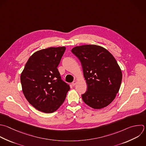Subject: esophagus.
Masks as SVG:
<instances>
[{"label": "esophagus", "instance_id": "1", "mask_svg": "<svg viewBox=\"0 0 146 146\" xmlns=\"http://www.w3.org/2000/svg\"><path fill=\"white\" fill-rule=\"evenodd\" d=\"M76 80H74V81L72 83V86H74L76 84Z\"/></svg>", "mask_w": 146, "mask_h": 146}]
</instances>
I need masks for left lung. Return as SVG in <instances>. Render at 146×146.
I'll use <instances>...</instances> for the list:
<instances>
[{"label": "left lung", "instance_id": "obj_1", "mask_svg": "<svg viewBox=\"0 0 146 146\" xmlns=\"http://www.w3.org/2000/svg\"><path fill=\"white\" fill-rule=\"evenodd\" d=\"M81 62L87 84L83 102L94 109L107 106L115 99L122 79L120 67L112 55L97 45L76 46L71 50Z\"/></svg>", "mask_w": 146, "mask_h": 146}]
</instances>
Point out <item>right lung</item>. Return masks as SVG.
Returning <instances> with one entry per match:
<instances>
[{"instance_id": "add662e5", "label": "right lung", "mask_w": 146, "mask_h": 146, "mask_svg": "<svg viewBox=\"0 0 146 146\" xmlns=\"http://www.w3.org/2000/svg\"><path fill=\"white\" fill-rule=\"evenodd\" d=\"M65 47H50L34 53L21 74L22 91L28 102L45 113L57 110L64 102L70 86L57 68Z\"/></svg>"}]
</instances>
